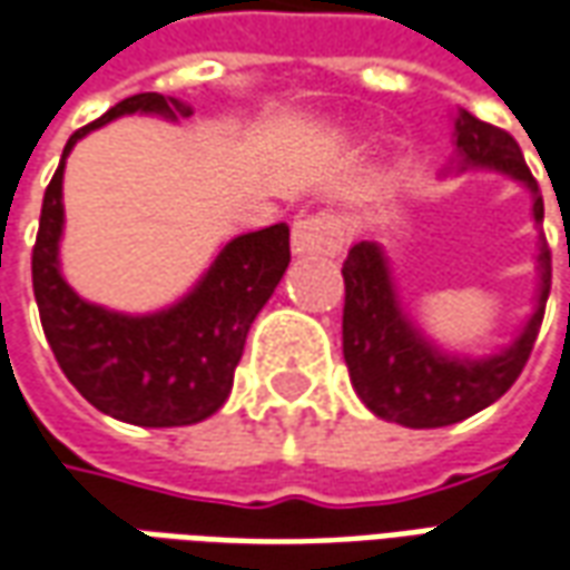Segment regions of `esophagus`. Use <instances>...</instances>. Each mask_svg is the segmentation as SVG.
Segmentation results:
<instances>
[{"mask_svg": "<svg viewBox=\"0 0 570 570\" xmlns=\"http://www.w3.org/2000/svg\"><path fill=\"white\" fill-rule=\"evenodd\" d=\"M345 240L342 222L330 213H314L293 222V253L298 256H336Z\"/></svg>", "mask_w": 570, "mask_h": 570, "instance_id": "esophagus-1", "label": "esophagus"}]
</instances>
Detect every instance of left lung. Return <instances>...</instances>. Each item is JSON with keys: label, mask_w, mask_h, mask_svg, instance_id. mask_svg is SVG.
I'll list each match as a JSON object with an SVG mask.
<instances>
[{"label": "left lung", "mask_w": 570, "mask_h": 570, "mask_svg": "<svg viewBox=\"0 0 570 570\" xmlns=\"http://www.w3.org/2000/svg\"><path fill=\"white\" fill-rule=\"evenodd\" d=\"M456 138V169H497L512 175L534 197V222L543 225V197L534 175L524 163L519 141L484 119L460 110L453 119ZM540 293L531 321L524 324L519 340L491 357H460L444 354L425 340L401 312L389 258L380 244L361 240L348 249L342 265L345 277V308H342V354L348 364V376L357 397L376 416L392 420L407 429H438L453 425L479 413L497 397H503L519 380V373L531 357L537 333L543 324V308L552 281V256L547 237L537 256Z\"/></svg>", "instance_id": "1"}]
</instances>
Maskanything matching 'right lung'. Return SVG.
Here are the masks:
<instances>
[{"label":"right lung","instance_id":"add662e5","mask_svg":"<svg viewBox=\"0 0 570 570\" xmlns=\"http://www.w3.org/2000/svg\"><path fill=\"white\" fill-rule=\"evenodd\" d=\"M126 114L190 117V107L141 91L70 135L51 175L33 246V296L39 321L63 376L79 395L114 420L147 429L200 423L230 395L246 333L289 265V228L234 237L200 284L157 314L107 312L79 298L61 277V181L67 154L82 135Z\"/></svg>","mask_w":570,"mask_h":570}]
</instances>
